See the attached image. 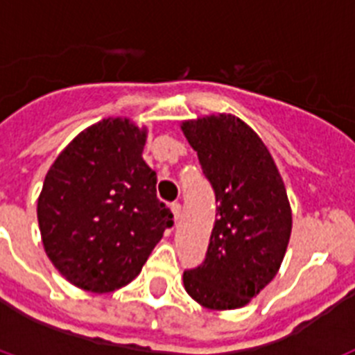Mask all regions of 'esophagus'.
Returning a JSON list of instances; mask_svg holds the SVG:
<instances>
[{"instance_id": "1", "label": "esophagus", "mask_w": 355, "mask_h": 355, "mask_svg": "<svg viewBox=\"0 0 355 355\" xmlns=\"http://www.w3.org/2000/svg\"><path fill=\"white\" fill-rule=\"evenodd\" d=\"M171 211H172V216H174V222L180 220V216H181V205H180V202H172Z\"/></svg>"}]
</instances>
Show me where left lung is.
<instances>
[{
    "mask_svg": "<svg viewBox=\"0 0 355 355\" xmlns=\"http://www.w3.org/2000/svg\"><path fill=\"white\" fill-rule=\"evenodd\" d=\"M215 192L205 263L183 274L187 293L213 311L238 309L277 275L291 234L284 181L259 135L231 114L181 122Z\"/></svg>",
    "mask_w": 355,
    "mask_h": 355,
    "instance_id": "1",
    "label": "left lung"
}]
</instances>
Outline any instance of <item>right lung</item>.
<instances>
[{"instance_id": "right-lung-1", "label": "right lung", "mask_w": 355, "mask_h": 355, "mask_svg": "<svg viewBox=\"0 0 355 355\" xmlns=\"http://www.w3.org/2000/svg\"><path fill=\"white\" fill-rule=\"evenodd\" d=\"M147 128L108 117L78 133L49 167L39 200L42 245L76 288L108 293L131 283L172 213L144 162Z\"/></svg>"}]
</instances>
